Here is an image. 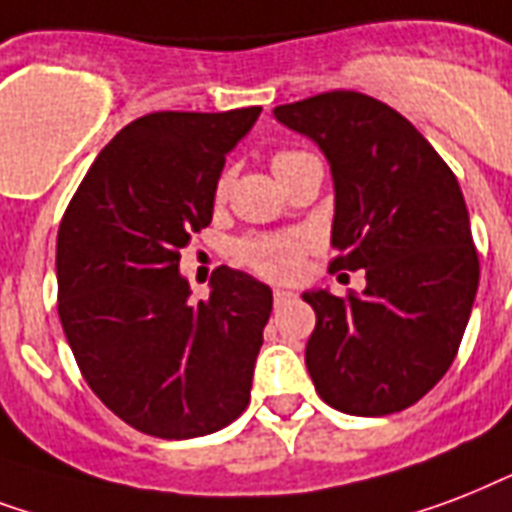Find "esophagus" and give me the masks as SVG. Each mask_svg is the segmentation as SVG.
Instances as JSON below:
<instances>
[{"label":"esophagus","mask_w":512,"mask_h":512,"mask_svg":"<svg viewBox=\"0 0 512 512\" xmlns=\"http://www.w3.org/2000/svg\"><path fill=\"white\" fill-rule=\"evenodd\" d=\"M275 304H285V301H291L293 299V293L291 291H285V288H275Z\"/></svg>","instance_id":"esophagus-1"}]
</instances>
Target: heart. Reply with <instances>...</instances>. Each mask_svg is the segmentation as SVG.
<instances>
[{"instance_id":"heart-1","label":"heart","mask_w":512,"mask_h":512,"mask_svg":"<svg viewBox=\"0 0 512 512\" xmlns=\"http://www.w3.org/2000/svg\"><path fill=\"white\" fill-rule=\"evenodd\" d=\"M296 154L291 152H283L277 154L275 162H272V168H275L277 162L283 160H291ZM216 194H224V181H219L216 186ZM240 259L245 264H251L253 269H259L261 275H269V277H288L296 272L299 267V256H301V248L299 243L293 240V237H253V240H245L240 243Z\"/></svg>"}]
</instances>
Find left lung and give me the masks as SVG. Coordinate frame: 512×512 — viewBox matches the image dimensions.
<instances>
[{
  "label": "left lung",
  "mask_w": 512,
  "mask_h": 512,
  "mask_svg": "<svg viewBox=\"0 0 512 512\" xmlns=\"http://www.w3.org/2000/svg\"><path fill=\"white\" fill-rule=\"evenodd\" d=\"M331 168V267L366 269L363 293L312 288L307 371L328 406L382 417L417 403L449 371L465 334L478 253L449 165L411 122L371 95L336 90L277 106Z\"/></svg>",
  "instance_id": "obj_1"
}]
</instances>
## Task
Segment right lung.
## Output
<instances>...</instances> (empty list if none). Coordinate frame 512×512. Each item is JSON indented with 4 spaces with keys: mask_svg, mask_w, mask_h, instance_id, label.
<instances>
[{
    "mask_svg": "<svg viewBox=\"0 0 512 512\" xmlns=\"http://www.w3.org/2000/svg\"><path fill=\"white\" fill-rule=\"evenodd\" d=\"M261 106L154 112L95 157L58 229V315L90 390L146 435L197 438L248 406L272 288L219 267L192 299L181 248L213 219L227 154Z\"/></svg>",
    "mask_w": 512,
    "mask_h": 512,
    "instance_id": "1",
    "label": "right lung"
}]
</instances>
